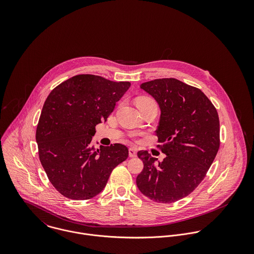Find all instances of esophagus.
<instances>
[{
	"instance_id": "obj_1",
	"label": "esophagus",
	"mask_w": 254,
	"mask_h": 254,
	"mask_svg": "<svg viewBox=\"0 0 254 254\" xmlns=\"http://www.w3.org/2000/svg\"><path fill=\"white\" fill-rule=\"evenodd\" d=\"M129 156L130 157H136L137 156V148L136 147H130L129 148Z\"/></svg>"
}]
</instances>
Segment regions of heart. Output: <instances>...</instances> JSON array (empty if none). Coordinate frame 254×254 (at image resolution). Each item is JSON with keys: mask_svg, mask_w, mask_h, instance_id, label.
Wrapping results in <instances>:
<instances>
[{"mask_svg": "<svg viewBox=\"0 0 254 254\" xmlns=\"http://www.w3.org/2000/svg\"><path fill=\"white\" fill-rule=\"evenodd\" d=\"M150 101H153V100H151L150 98H146V97L140 98V99L137 100V105H139V104H141V103H145V102H150ZM153 102H154V101H153Z\"/></svg>", "mask_w": 254, "mask_h": 254, "instance_id": "b5f03b06", "label": "heart"}]
</instances>
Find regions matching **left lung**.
I'll return each instance as SVG.
<instances>
[{
    "label": "left lung",
    "instance_id": "8db88e82",
    "mask_svg": "<svg viewBox=\"0 0 254 254\" xmlns=\"http://www.w3.org/2000/svg\"><path fill=\"white\" fill-rule=\"evenodd\" d=\"M161 110L155 131L157 147L166 154L155 162L146 150L138 152L144 169L136 183L143 194L156 202L172 203L189 195L204 179L220 146L217 110L199 89L175 78L145 82Z\"/></svg>",
    "mask_w": 254,
    "mask_h": 254
}]
</instances>
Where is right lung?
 Returning a JSON list of instances; mask_svg holds the SVG:
<instances>
[{
    "label": "right lung",
    "instance_id": "add662e5",
    "mask_svg": "<svg viewBox=\"0 0 254 254\" xmlns=\"http://www.w3.org/2000/svg\"><path fill=\"white\" fill-rule=\"evenodd\" d=\"M130 82L80 74L48 96L37 125L39 158L52 185L64 196L85 200L99 194L112 170L127 159L121 144L95 148L96 125L107 121Z\"/></svg>",
    "mask_w": 254,
    "mask_h": 254
}]
</instances>
